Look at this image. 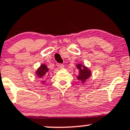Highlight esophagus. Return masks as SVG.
<instances>
[{"instance_id":"esophagus-1","label":"esophagus","mask_w":130,"mask_h":130,"mask_svg":"<svg viewBox=\"0 0 130 130\" xmlns=\"http://www.w3.org/2000/svg\"><path fill=\"white\" fill-rule=\"evenodd\" d=\"M57 66L58 67V68H59V69H63V68H64V65H63V64L58 63V65H57Z\"/></svg>"}]
</instances>
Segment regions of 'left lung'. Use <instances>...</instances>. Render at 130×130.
<instances>
[{"mask_svg": "<svg viewBox=\"0 0 130 130\" xmlns=\"http://www.w3.org/2000/svg\"><path fill=\"white\" fill-rule=\"evenodd\" d=\"M76 68L78 70L79 74L76 77L79 80H81V82L83 83L86 81L87 79L91 76V71L87 67H86L85 65H82V64L79 63L76 65Z\"/></svg>", "mask_w": 130, "mask_h": 130, "instance_id": "1", "label": "left lung"}]
</instances>
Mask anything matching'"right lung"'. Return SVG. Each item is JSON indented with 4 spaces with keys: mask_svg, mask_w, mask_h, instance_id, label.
I'll return each instance as SVG.
<instances>
[{
    "mask_svg": "<svg viewBox=\"0 0 130 130\" xmlns=\"http://www.w3.org/2000/svg\"><path fill=\"white\" fill-rule=\"evenodd\" d=\"M48 70L49 69H48L47 67L45 65H44V64H43L36 71L37 76L38 78L40 79L41 81L43 83L45 82L44 81V78L48 73Z\"/></svg>",
    "mask_w": 130,
    "mask_h": 130,
    "instance_id": "add662e5",
    "label": "right lung"
}]
</instances>
